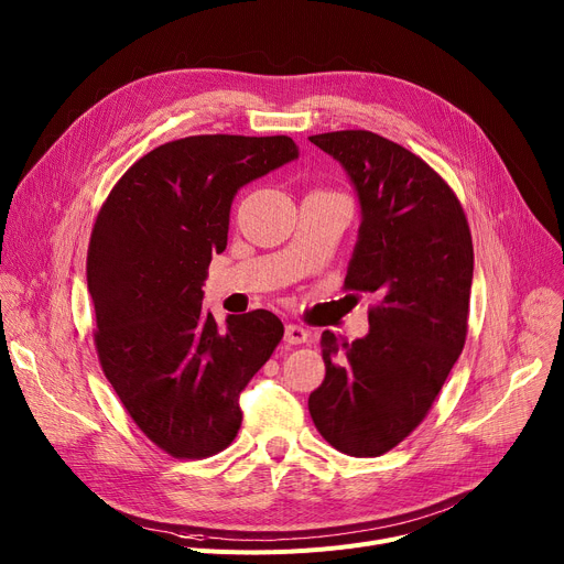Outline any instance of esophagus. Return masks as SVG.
I'll list each match as a JSON object with an SVG mask.
<instances>
[{
	"mask_svg": "<svg viewBox=\"0 0 564 564\" xmlns=\"http://www.w3.org/2000/svg\"><path fill=\"white\" fill-rule=\"evenodd\" d=\"M307 337H310V333H307L305 327H301V325H293V323H289V325H286V329H284V341H286L289 346L305 344V341H307Z\"/></svg>",
	"mask_w": 564,
	"mask_h": 564,
	"instance_id": "1",
	"label": "esophagus"
}]
</instances>
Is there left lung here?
Instances as JSON below:
<instances>
[{
	"label": "left lung",
	"instance_id": "left-lung-1",
	"mask_svg": "<svg viewBox=\"0 0 564 564\" xmlns=\"http://www.w3.org/2000/svg\"><path fill=\"white\" fill-rule=\"evenodd\" d=\"M341 163L361 223L346 289L369 293V335H321L325 380L310 414L325 442L355 457L401 444L433 408L467 339L471 231L451 186L373 131L310 137Z\"/></svg>",
	"mask_w": 564,
	"mask_h": 564
}]
</instances>
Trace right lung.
Instances as JSON below:
<instances>
[{"instance_id":"obj_1","label":"right lung","mask_w":564,"mask_h":564,"mask_svg":"<svg viewBox=\"0 0 564 564\" xmlns=\"http://www.w3.org/2000/svg\"><path fill=\"white\" fill-rule=\"evenodd\" d=\"M297 154L289 137L180 139L131 165L97 214L86 261L97 357L129 416L173 457L231 444L241 391L284 335L267 310L220 329L203 286L239 188Z\"/></svg>"}]
</instances>
